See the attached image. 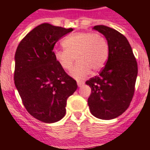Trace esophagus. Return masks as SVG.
<instances>
[{
  "label": "esophagus",
  "instance_id": "obj_1",
  "mask_svg": "<svg viewBox=\"0 0 150 150\" xmlns=\"http://www.w3.org/2000/svg\"><path fill=\"white\" fill-rule=\"evenodd\" d=\"M77 84H78V86H79L80 87V86H82L84 84V83H83V82H81V81H78Z\"/></svg>",
  "mask_w": 150,
  "mask_h": 150
}]
</instances>
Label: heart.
Here are the masks:
<instances>
[{
    "mask_svg": "<svg viewBox=\"0 0 150 150\" xmlns=\"http://www.w3.org/2000/svg\"><path fill=\"white\" fill-rule=\"evenodd\" d=\"M65 49L55 50L54 58L65 71H71L76 60L79 61L71 71L76 79H83L91 71L100 70L108 58L109 49L105 38L93 32H82L69 35L64 41Z\"/></svg>",
    "mask_w": 150,
    "mask_h": 150,
    "instance_id": "heart-1",
    "label": "heart"
}]
</instances>
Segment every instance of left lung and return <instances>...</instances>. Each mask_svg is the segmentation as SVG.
Instances as JSON below:
<instances>
[{"mask_svg":"<svg viewBox=\"0 0 150 150\" xmlns=\"http://www.w3.org/2000/svg\"><path fill=\"white\" fill-rule=\"evenodd\" d=\"M93 29L105 37L109 53L106 64L98 76L86 84L91 88L88 105L92 115L101 120H112L125 112L134 93L138 64L124 35L104 25Z\"/></svg>","mask_w":150,"mask_h":150,"instance_id":"obj_1","label":"left lung"}]
</instances>
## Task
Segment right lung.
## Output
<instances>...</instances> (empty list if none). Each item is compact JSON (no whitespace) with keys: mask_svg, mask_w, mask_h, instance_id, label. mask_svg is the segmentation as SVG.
I'll use <instances>...</instances> for the list:
<instances>
[{"mask_svg":"<svg viewBox=\"0 0 150 150\" xmlns=\"http://www.w3.org/2000/svg\"><path fill=\"white\" fill-rule=\"evenodd\" d=\"M73 30L42 23L19 42L15 54V85L27 111L43 123H55L65 116L68 97L77 83L56 61L53 48Z\"/></svg>","mask_w":150,"mask_h":150,"instance_id":"right-lung-1","label":"right lung"}]
</instances>
